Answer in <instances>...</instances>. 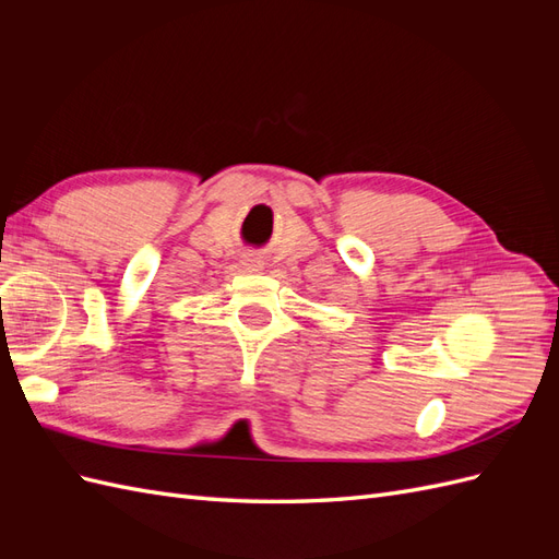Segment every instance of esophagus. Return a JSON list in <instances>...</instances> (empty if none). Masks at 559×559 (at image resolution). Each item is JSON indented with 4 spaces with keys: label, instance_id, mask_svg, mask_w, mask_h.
<instances>
[{
    "label": "esophagus",
    "instance_id": "obj_1",
    "mask_svg": "<svg viewBox=\"0 0 559 559\" xmlns=\"http://www.w3.org/2000/svg\"><path fill=\"white\" fill-rule=\"evenodd\" d=\"M242 267L247 270V273H259V270L263 267V261L259 257H253V253H245Z\"/></svg>",
    "mask_w": 559,
    "mask_h": 559
}]
</instances>
